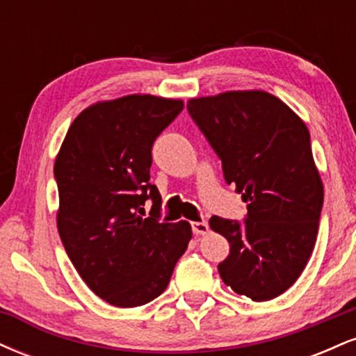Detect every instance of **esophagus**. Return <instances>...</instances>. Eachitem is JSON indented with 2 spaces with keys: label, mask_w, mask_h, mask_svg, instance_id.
Segmentation results:
<instances>
[{
  "label": "esophagus",
  "mask_w": 356,
  "mask_h": 356,
  "mask_svg": "<svg viewBox=\"0 0 356 356\" xmlns=\"http://www.w3.org/2000/svg\"><path fill=\"white\" fill-rule=\"evenodd\" d=\"M191 227H192V232H194L195 236L207 234V231H209V224H207L206 220H197V222H192Z\"/></svg>",
  "instance_id": "obj_1"
}]
</instances>
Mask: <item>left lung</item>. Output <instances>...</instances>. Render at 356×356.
Listing matches in <instances>:
<instances>
[{"mask_svg": "<svg viewBox=\"0 0 356 356\" xmlns=\"http://www.w3.org/2000/svg\"><path fill=\"white\" fill-rule=\"evenodd\" d=\"M187 112L248 209L243 220L209 219L229 243L219 275L238 295L273 300L303 273L320 226L323 184L308 129L288 105L259 90L192 99Z\"/></svg>", "mask_w": 356, "mask_h": 356, "instance_id": "obj_1", "label": "left lung"}]
</instances>
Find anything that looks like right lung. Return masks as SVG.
Segmentation results:
<instances>
[{"label":"right lung","instance_id":"1","mask_svg":"<svg viewBox=\"0 0 356 356\" xmlns=\"http://www.w3.org/2000/svg\"><path fill=\"white\" fill-rule=\"evenodd\" d=\"M182 108L152 95L100 102L73 120L55 161L65 251L88 288L118 308L162 295L192 238L186 220L162 222L150 184L155 138Z\"/></svg>","mask_w":356,"mask_h":356}]
</instances>
